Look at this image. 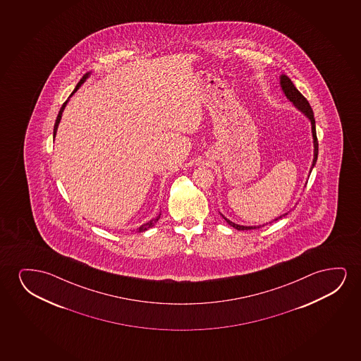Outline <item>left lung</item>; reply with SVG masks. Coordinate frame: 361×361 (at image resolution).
I'll use <instances>...</instances> for the list:
<instances>
[{"instance_id":"8db88e82","label":"left lung","mask_w":361,"mask_h":361,"mask_svg":"<svg viewBox=\"0 0 361 361\" xmlns=\"http://www.w3.org/2000/svg\"><path fill=\"white\" fill-rule=\"evenodd\" d=\"M281 87L283 90V92L286 94L287 99L291 101L292 104L296 106L297 109H301L303 114H306L307 117L310 118L312 124V134H313V143H314V158H313V164H312V168L316 165L317 158H318V139H317L316 133V121H314V116H313V111H312L311 104L307 101L306 97L295 87V85L292 82L290 78H287L286 75H281ZM287 213L282 214L280 217L274 219L277 221L280 218L285 217ZM226 221H227L229 226H232L233 228H235L238 231H250V229H257V228L262 227V226H257V227H245V226H239L235 223L231 222L229 219L222 216ZM264 227V226H262Z\"/></svg>"}]
</instances>
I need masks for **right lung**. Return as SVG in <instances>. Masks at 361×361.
<instances>
[{"label":"right lung","instance_id":"1","mask_svg":"<svg viewBox=\"0 0 361 361\" xmlns=\"http://www.w3.org/2000/svg\"><path fill=\"white\" fill-rule=\"evenodd\" d=\"M89 76V74L84 75L82 76V79L80 80L79 84L76 85V87H75L74 91L71 92V94L70 96H73V94L78 91V89H79L80 86H81V84L84 82L85 80H86V78ZM66 104H68V101H65L64 104H63V106H61V109H60L59 114H58V117H56V121H55L54 124V138H55V134H56V129H58V126H59L60 119H61V114H63V111H64L65 106H66ZM160 218V214H159L158 217L154 218V219H152L150 222L145 223V224H143L142 227H139L138 232H144V231H148L149 228L153 227L154 224L155 223L158 222V219Z\"/></svg>","mask_w":361,"mask_h":361}]
</instances>
